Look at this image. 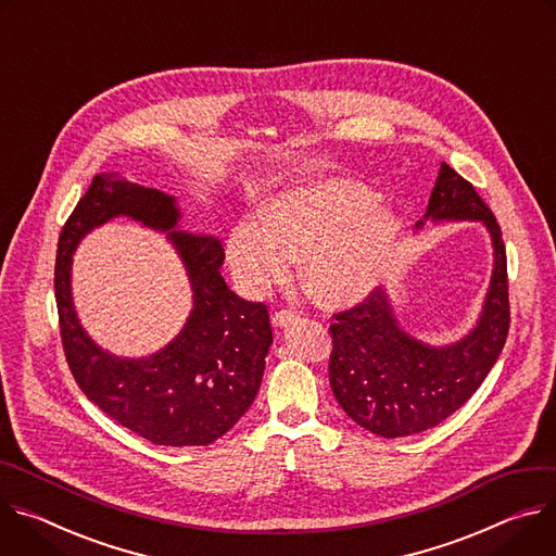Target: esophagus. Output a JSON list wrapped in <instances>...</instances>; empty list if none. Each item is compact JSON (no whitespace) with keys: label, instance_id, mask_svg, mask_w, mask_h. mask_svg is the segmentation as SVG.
Returning a JSON list of instances; mask_svg holds the SVG:
<instances>
[{"label":"esophagus","instance_id":"esophagus-1","mask_svg":"<svg viewBox=\"0 0 556 556\" xmlns=\"http://www.w3.org/2000/svg\"><path fill=\"white\" fill-rule=\"evenodd\" d=\"M298 320V314L295 312H291V309H280V312H276L274 314V318H271V323H274V327H289V325H293Z\"/></svg>","mask_w":556,"mask_h":556}]
</instances>
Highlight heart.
<instances>
[{
	"label": "heart",
	"instance_id": "1",
	"mask_svg": "<svg viewBox=\"0 0 556 556\" xmlns=\"http://www.w3.org/2000/svg\"><path fill=\"white\" fill-rule=\"evenodd\" d=\"M353 178H320L271 194L258 220H238L225 254L238 285L265 293L302 258V285L325 306H346L387 276L402 231L393 207Z\"/></svg>",
	"mask_w": 556,
	"mask_h": 556
}]
</instances>
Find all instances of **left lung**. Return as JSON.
Returning <instances> with one entry per match:
<instances>
[{
    "label": "left lung",
    "instance_id": "left-lung-1",
    "mask_svg": "<svg viewBox=\"0 0 556 556\" xmlns=\"http://www.w3.org/2000/svg\"><path fill=\"white\" fill-rule=\"evenodd\" d=\"M479 220L492 240V276L477 325L453 344H426L404 331L382 289L329 327V382L342 410L380 438L433 428L464 406L497 362L510 327L502 229L472 185L442 163L424 223Z\"/></svg>",
    "mask_w": 556,
    "mask_h": 556
}]
</instances>
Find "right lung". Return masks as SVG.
Segmentation results:
<instances>
[{
    "instance_id": "1",
    "label": "right lung",
    "mask_w": 556,
    "mask_h": 556,
    "mask_svg": "<svg viewBox=\"0 0 556 556\" xmlns=\"http://www.w3.org/2000/svg\"><path fill=\"white\" fill-rule=\"evenodd\" d=\"M116 215L168 233L193 285V312L181 333L148 358L103 352L80 327L72 302V254L80 238ZM176 199L97 174L59 236L54 295L66 359L79 389L105 415L159 446H207L223 438L258 395L274 342L267 306L236 295L214 236L178 229Z\"/></svg>"
}]
</instances>
